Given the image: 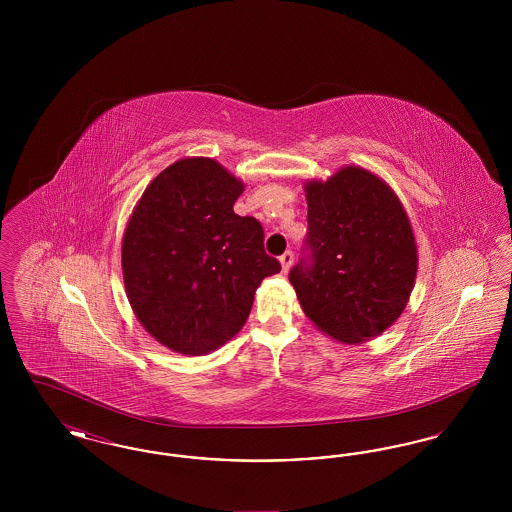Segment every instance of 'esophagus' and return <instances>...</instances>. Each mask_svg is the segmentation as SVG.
<instances>
[{"instance_id":"34e87169","label":"esophagus","mask_w":512,"mask_h":512,"mask_svg":"<svg viewBox=\"0 0 512 512\" xmlns=\"http://www.w3.org/2000/svg\"><path fill=\"white\" fill-rule=\"evenodd\" d=\"M280 263H282V268H284V272H288L293 265V253L292 251H286V253H282L280 255Z\"/></svg>"}]
</instances>
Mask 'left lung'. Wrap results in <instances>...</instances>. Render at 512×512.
Returning a JSON list of instances; mask_svg holds the SVG:
<instances>
[{
    "label": "left lung",
    "mask_w": 512,
    "mask_h": 512,
    "mask_svg": "<svg viewBox=\"0 0 512 512\" xmlns=\"http://www.w3.org/2000/svg\"><path fill=\"white\" fill-rule=\"evenodd\" d=\"M303 257L290 270L301 309L345 343L374 338L403 313L416 276L405 209L374 174L345 167L309 182Z\"/></svg>",
    "instance_id": "left-lung-1"
}]
</instances>
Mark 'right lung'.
I'll return each instance as SVG.
<instances>
[{"label":"right lung","mask_w":512,"mask_h":512,"mask_svg":"<svg viewBox=\"0 0 512 512\" xmlns=\"http://www.w3.org/2000/svg\"><path fill=\"white\" fill-rule=\"evenodd\" d=\"M244 184L213 159H182L138 201L122 240L128 301L176 353L203 355L238 334L263 278L280 272L255 217L234 213Z\"/></svg>","instance_id":"obj_1"}]
</instances>
